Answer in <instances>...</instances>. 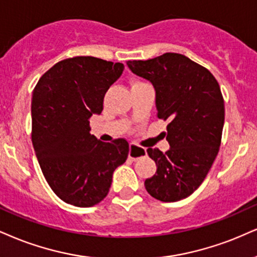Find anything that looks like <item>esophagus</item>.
<instances>
[{"mask_svg":"<svg viewBox=\"0 0 257 257\" xmlns=\"http://www.w3.org/2000/svg\"><path fill=\"white\" fill-rule=\"evenodd\" d=\"M147 155V150L144 148L138 147L137 144L131 143L130 144V153H128V157L131 158L132 161H137L138 158L144 157Z\"/></svg>","mask_w":257,"mask_h":257,"instance_id":"esophagus-1","label":"esophagus"}]
</instances>
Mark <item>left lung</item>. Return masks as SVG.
<instances>
[{
  "label": "left lung",
  "instance_id": "8db88e82",
  "mask_svg": "<svg viewBox=\"0 0 257 257\" xmlns=\"http://www.w3.org/2000/svg\"><path fill=\"white\" fill-rule=\"evenodd\" d=\"M126 64L153 83L157 118L169 121L163 134L170 149H148L157 170L144 186L157 200L179 201L198 189L219 151L225 115L220 87L207 69L180 53Z\"/></svg>",
  "mask_w": 257,
  "mask_h": 257
}]
</instances>
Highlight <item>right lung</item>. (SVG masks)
Returning a JSON list of instances; mask_svg holds the SVG:
<instances>
[{
  "mask_svg": "<svg viewBox=\"0 0 257 257\" xmlns=\"http://www.w3.org/2000/svg\"><path fill=\"white\" fill-rule=\"evenodd\" d=\"M122 71V63L74 57L49 69L34 88L32 143L47 183L66 204H99L108 194L114 170L127 158V141L103 143L89 126Z\"/></svg>",
  "mask_w": 257,
  "mask_h": 257,
  "instance_id": "1",
  "label": "right lung"
}]
</instances>
